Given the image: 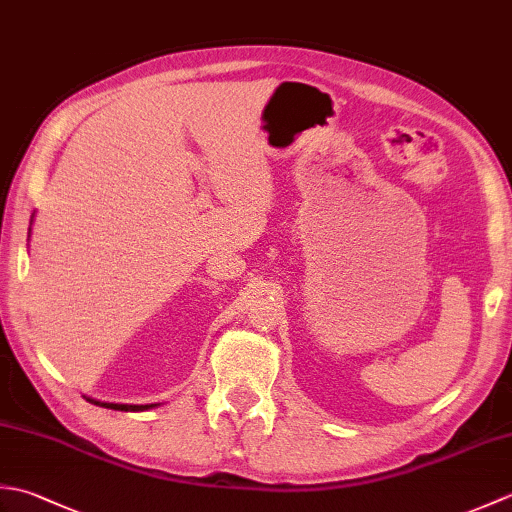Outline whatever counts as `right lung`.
<instances>
[{
  "instance_id": "right-lung-1",
  "label": "right lung",
  "mask_w": 512,
  "mask_h": 512,
  "mask_svg": "<svg viewBox=\"0 0 512 512\" xmlns=\"http://www.w3.org/2000/svg\"><path fill=\"white\" fill-rule=\"evenodd\" d=\"M35 217V215H32ZM32 224V220H30ZM32 231V226H30ZM90 402H94V405L99 407H105V409H116V411H147V409H154V407H160V402H154V405H121V402H101V400H94V398H88Z\"/></svg>"
}]
</instances>
